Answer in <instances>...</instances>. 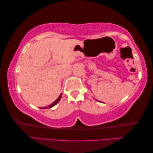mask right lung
<instances>
[{
  "label": "right lung",
  "instance_id": "obj_1",
  "mask_svg": "<svg viewBox=\"0 0 153 153\" xmlns=\"http://www.w3.org/2000/svg\"><path fill=\"white\" fill-rule=\"evenodd\" d=\"M61 97H62V94H60V96L58 97V98H57L54 102H53V103H52L51 104H50L49 106H47L44 107V108L43 107H41V109H46V108H52L53 106H54L55 105H56L57 103H58V102L59 101L60 99H61Z\"/></svg>",
  "mask_w": 153,
  "mask_h": 153
}]
</instances>
